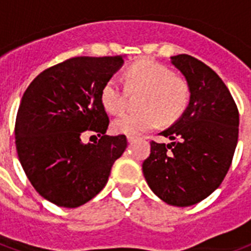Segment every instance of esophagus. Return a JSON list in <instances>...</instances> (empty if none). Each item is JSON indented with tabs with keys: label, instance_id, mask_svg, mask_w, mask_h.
<instances>
[{
	"label": "esophagus",
	"instance_id": "1",
	"mask_svg": "<svg viewBox=\"0 0 251 251\" xmlns=\"http://www.w3.org/2000/svg\"><path fill=\"white\" fill-rule=\"evenodd\" d=\"M135 136H127V142L129 143H132V142H135Z\"/></svg>",
	"mask_w": 251,
	"mask_h": 251
}]
</instances>
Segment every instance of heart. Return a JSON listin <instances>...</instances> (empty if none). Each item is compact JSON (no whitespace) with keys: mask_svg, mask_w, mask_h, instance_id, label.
I'll return each mask as SVG.
<instances>
[{"mask_svg":"<svg viewBox=\"0 0 251 251\" xmlns=\"http://www.w3.org/2000/svg\"><path fill=\"white\" fill-rule=\"evenodd\" d=\"M126 86L130 92H143L140 112L122 113L113 120L116 134L136 136L154 129L159 121L174 122L185 112L191 97L190 85L184 77L174 75L170 67L153 60L136 61L126 70ZM127 89L116 76L109 77L100 90V102L107 112H121Z\"/></svg>","mask_w":251,"mask_h":251,"instance_id":"obj_1","label":"heart"}]
</instances>
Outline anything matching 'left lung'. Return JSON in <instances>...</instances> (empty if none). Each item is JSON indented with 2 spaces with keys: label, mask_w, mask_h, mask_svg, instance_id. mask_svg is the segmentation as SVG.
Returning a JSON list of instances; mask_svg holds the SVG:
<instances>
[{
  "label": "left lung",
  "mask_w": 251,
  "mask_h": 251,
  "mask_svg": "<svg viewBox=\"0 0 251 251\" xmlns=\"http://www.w3.org/2000/svg\"><path fill=\"white\" fill-rule=\"evenodd\" d=\"M190 85L189 106L151 142L143 174L151 191L170 205L199 203L222 184L239 139V109L228 88L209 66L189 54L171 57Z\"/></svg>",
  "instance_id": "left-lung-1"
}]
</instances>
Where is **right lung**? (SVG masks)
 Returning <instances> with one entry per match:
<instances>
[{
    "label": "right lung",
    "instance_id": "add662e5",
    "mask_svg": "<svg viewBox=\"0 0 251 251\" xmlns=\"http://www.w3.org/2000/svg\"><path fill=\"white\" fill-rule=\"evenodd\" d=\"M122 62V56L71 57L42 71L23 96L15 122L19 161L35 190L58 207L93 199L127 147L125 135H106L100 102L102 86ZM86 132L100 140L84 145Z\"/></svg>",
    "mask_w": 251,
    "mask_h": 251
}]
</instances>
